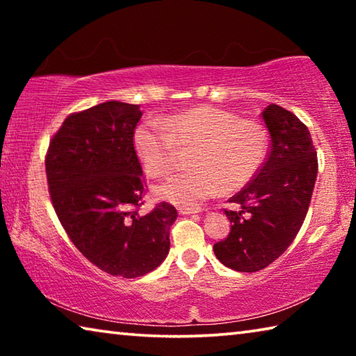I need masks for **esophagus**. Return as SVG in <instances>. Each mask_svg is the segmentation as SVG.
Returning a JSON list of instances; mask_svg holds the SVG:
<instances>
[{
  "label": "esophagus",
  "mask_w": 356,
  "mask_h": 356,
  "mask_svg": "<svg viewBox=\"0 0 356 356\" xmlns=\"http://www.w3.org/2000/svg\"><path fill=\"white\" fill-rule=\"evenodd\" d=\"M179 210V213H182V215H190V213H197L200 212L201 209H195V207H179L177 209Z\"/></svg>",
  "instance_id": "34e87169"
}]
</instances>
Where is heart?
Instances as JSON below:
<instances>
[{
	"mask_svg": "<svg viewBox=\"0 0 356 356\" xmlns=\"http://www.w3.org/2000/svg\"><path fill=\"white\" fill-rule=\"evenodd\" d=\"M138 160L150 177L174 170L179 147L190 149L191 170L156 186V195L179 206L195 207L215 196L240 190L261 170L268 152V134L262 124L240 119L213 106H197L159 122L146 120L134 134Z\"/></svg>",
	"mask_w": 356,
	"mask_h": 356,
	"instance_id": "heart-1",
	"label": "heart"
}]
</instances>
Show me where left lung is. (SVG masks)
Returning a JSON list of instances; mask_svg holds the SVG:
<instances>
[{
	"label": "left lung",
	"instance_id": "left-lung-1",
	"mask_svg": "<svg viewBox=\"0 0 356 356\" xmlns=\"http://www.w3.org/2000/svg\"><path fill=\"white\" fill-rule=\"evenodd\" d=\"M270 152L259 172L229 202L231 232L213 245L215 256L236 272L252 273L276 261L297 237L308 213L317 176L309 130L292 111L268 105L262 111Z\"/></svg>",
	"mask_w": 356,
	"mask_h": 356
}]
</instances>
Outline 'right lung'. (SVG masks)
<instances>
[{"label": "right lung", "instance_id": "add662e5", "mask_svg": "<svg viewBox=\"0 0 356 356\" xmlns=\"http://www.w3.org/2000/svg\"><path fill=\"white\" fill-rule=\"evenodd\" d=\"M143 111L122 102L72 113L50 140L45 172L53 209L76 250L104 272L138 278L163 262L177 210L140 213L146 179L134 147Z\"/></svg>", "mask_w": 356, "mask_h": 356}]
</instances>
